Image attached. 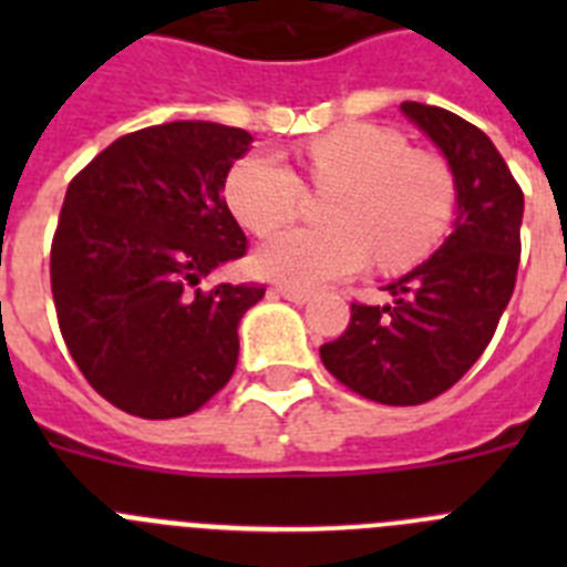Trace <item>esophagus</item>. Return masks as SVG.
Listing matches in <instances>:
<instances>
[{"mask_svg": "<svg viewBox=\"0 0 567 567\" xmlns=\"http://www.w3.org/2000/svg\"><path fill=\"white\" fill-rule=\"evenodd\" d=\"M275 292H278L280 298L292 300V303H307V300L312 298V292H307V289H295V287H278Z\"/></svg>", "mask_w": 567, "mask_h": 567, "instance_id": "esophagus-1", "label": "esophagus"}]
</instances>
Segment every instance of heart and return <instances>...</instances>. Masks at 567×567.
<instances>
[{"instance_id":"1","label":"heart","mask_w":567,"mask_h":567,"mask_svg":"<svg viewBox=\"0 0 567 567\" xmlns=\"http://www.w3.org/2000/svg\"><path fill=\"white\" fill-rule=\"evenodd\" d=\"M315 187H334L323 207L329 227L275 235L255 255L260 275L295 289L349 278L378 258L385 272L414 267L437 247L454 218V178L443 158L409 150L403 135L378 124H346L309 142L303 153ZM233 215L255 235L289 224L307 187L272 150L233 164L224 184Z\"/></svg>"}]
</instances>
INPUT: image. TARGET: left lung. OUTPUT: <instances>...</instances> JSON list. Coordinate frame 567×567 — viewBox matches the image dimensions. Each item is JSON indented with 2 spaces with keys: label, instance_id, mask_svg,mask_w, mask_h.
<instances>
[{
  "label": "left lung",
  "instance_id": "1",
  "mask_svg": "<svg viewBox=\"0 0 567 567\" xmlns=\"http://www.w3.org/2000/svg\"><path fill=\"white\" fill-rule=\"evenodd\" d=\"M400 110L452 167L454 229L432 258L383 287L389 303H352L349 327L320 346V360L360 398L420 405L449 392L497 332L517 284L523 189L480 127L432 104Z\"/></svg>",
  "mask_w": 567,
  "mask_h": 567
}]
</instances>
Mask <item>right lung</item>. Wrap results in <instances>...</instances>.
<instances>
[{
  "label": "right lung",
  "instance_id": "1",
  "mask_svg": "<svg viewBox=\"0 0 567 567\" xmlns=\"http://www.w3.org/2000/svg\"><path fill=\"white\" fill-rule=\"evenodd\" d=\"M240 127L169 122L115 138L70 182L50 289L70 354L104 400L144 420L198 412L238 363V323L264 284L202 280L247 252L224 184Z\"/></svg>",
  "mask_w": 567,
  "mask_h": 567
}]
</instances>
